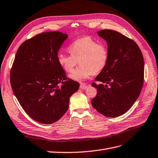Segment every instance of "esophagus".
Here are the masks:
<instances>
[{
  "instance_id": "obj_1",
  "label": "esophagus",
  "mask_w": 158,
  "mask_h": 158,
  "mask_svg": "<svg viewBox=\"0 0 158 158\" xmlns=\"http://www.w3.org/2000/svg\"><path fill=\"white\" fill-rule=\"evenodd\" d=\"M80 89H85L86 88H88V85H85L84 84H81L80 85Z\"/></svg>"
}]
</instances>
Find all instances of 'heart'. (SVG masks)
Returning <instances> with one entry per match:
<instances>
[{
	"mask_svg": "<svg viewBox=\"0 0 158 158\" xmlns=\"http://www.w3.org/2000/svg\"><path fill=\"white\" fill-rule=\"evenodd\" d=\"M70 55L60 53L57 57L58 63L65 72L72 73L78 62L79 67L69 75V78L82 82L92 74L102 71L108 59V51L104 44L89 37L76 40L69 47Z\"/></svg>",
	"mask_w": 158,
	"mask_h": 158,
	"instance_id": "obj_1",
	"label": "heart"
}]
</instances>
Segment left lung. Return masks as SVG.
Instances as JSON below:
<instances>
[{"label": "left lung", "mask_w": 158, "mask_h": 158, "mask_svg": "<svg viewBox=\"0 0 158 158\" xmlns=\"http://www.w3.org/2000/svg\"><path fill=\"white\" fill-rule=\"evenodd\" d=\"M98 34L107 42L108 59L95 78L102 84H92L98 94L92 105L103 115L117 117L127 112L139 97L144 82V58L136 43L121 33L103 30Z\"/></svg>", "instance_id": "1"}]
</instances>
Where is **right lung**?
Instances as JSON below:
<instances>
[{"mask_svg":"<svg viewBox=\"0 0 158 158\" xmlns=\"http://www.w3.org/2000/svg\"><path fill=\"white\" fill-rule=\"evenodd\" d=\"M68 37L60 31L41 33L23 42L16 52L11 86L23 109L38 123L59 121L79 88L77 82H64L65 72L57 61L58 51Z\"/></svg>","mask_w":158,"mask_h":158,"instance_id":"add662e5","label":"right lung"}]
</instances>
